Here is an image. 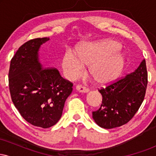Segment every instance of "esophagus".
<instances>
[{"instance_id":"obj_1","label":"esophagus","mask_w":156,"mask_h":156,"mask_svg":"<svg viewBox=\"0 0 156 156\" xmlns=\"http://www.w3.org/2000/svg\"><path fill=\"white\" fill-rule=\"evenodd\" d=\"M76 89L78 92H81V93H87L89 92V89L86 88L85 87H82L81 85H78L76 86Z\"/></svg>"}]
</instances>
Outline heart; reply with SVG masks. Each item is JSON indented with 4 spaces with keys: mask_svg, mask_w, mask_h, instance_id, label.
Listing matches in <instances>:
<instances>
[{
    "mask_svg": "<svg viewBox=\"0 0 156 156\" xmlns=\"http://www.w3.org/2000/svg\"><path fill=\"white\" fill-rule=\"evenodd\" d=\"M121 48L119 42L112 39L78 44L75 56L66 53L62 57L64 76L69 80L76 79L83 74V66H88L89 75L97 83L108 85L117 80L125 69L127 58Z\"/></svg>",
    "mask_w": 156,
    "mask_h": 156,
    "instance_id": "obj_1",
    "label": "heart"
}]
</instances>
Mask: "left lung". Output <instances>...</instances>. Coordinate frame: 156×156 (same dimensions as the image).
<instances>
[{"label": "left lung", "mask_w": 156, "mask_h": 156, "mask_svg": "<svg viewBox=\"0 0 156 156\" xmlns=\"http://www.w3.org/2000/svg\"><path fill=\"white\" fill-rule=\"evenodd\" d=\"M147 85V72L145 59H143L133 73L99 90L103 97L102 104L92 112L96 124L112 129L128 122L144 101Z\"/></svg>", "instance_id": "1"}]
</instances>
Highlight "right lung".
I'll return each mask as SVG.
<instances>
[{
    "label": "right lung",
    "mask_w": 156,
    "mask_h": 156,
    "mask_svg": "<svg viewBox=\"0 0 156 156\" xmlns=\"http://www.w3.org/2000/svg\"><path fill=\"white\" fill-rule=\"evenodd\" d=\"M48 37L31 39L19 48L11 60L9 85L12 101L30 124L48 128L58 122L73 83L55 68H43L39 62L41 45Z\"/></svg>",
    "instance_id": "right-lung-1"
}]
</instances>
